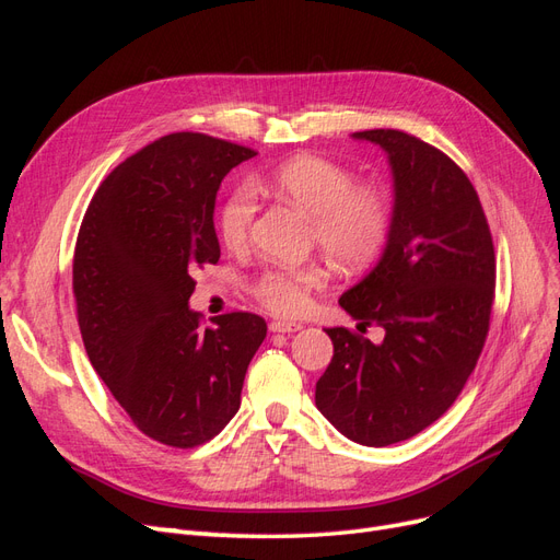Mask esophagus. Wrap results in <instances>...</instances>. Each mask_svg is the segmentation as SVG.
Instances as JSON below:
<instances>
[{
    "mask_svg": "<svg viewBox=\"0 0 560 560\" xmlns=\"http://www.w3.org/2000/svg\"><path fill=\"white\" fill-rule=\"evenodd\" d=\"M303 329L301 322H292V319H273L270 322V331H278V334H294Z\"/></svg>",
    "mask_w": 560,
    "mask_h": 560,
    "instance_id": "obj_1",
    "label": "esophagus"
}]
</instances>
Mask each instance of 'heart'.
Returning a JSON list of instances; mask_svg holds the SVG:
<instances>
[{"instance_id": "b5f03b06", "label": "heart", "mask_w": 560, "mask_h": 560, "mask_svg": "<svg viewBox=\"0 0 560 560\" xmlns=\"http://www.w3.org/2000/svg\"><path fill=\"white\" fill-rule=\"evenodd\" d=\"M292 208L311 217V238L346 268H358L378 257L389 226L393 202L378 184L354 182L346 165L322 156H296L278 165L257 184ZM257 214V196L241 184L219 212V235L229 249H243ZM327 284V270L315 261L299 266H268L254 280L252 292L266 308L294 315L308 306L313 290Z\"/></svg>"}]
</instances>
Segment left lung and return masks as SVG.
I'll return each mask as SVG.
<instances>
[{
	"label": "left lung",
	"instance_id": "8db88e82",
	"mask_svg": "<svg viewBox=\"0 0 560 560\" xmlns=\"http://www.w3.org/2000/svg\"><path fill=\"white\" fill-rule=\"evenodd\" d=\"M378 144L395 186L378 264L338 299L369 338L327 329L334 358L315 385L331 425L362 446L404 442L442 418L477 366L495 290V249L481 200L444 151L401 130L352 132Z\"/></svg>",
	"mask_w": 560,
	"mask_h": 560
}]
</instances>
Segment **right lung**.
I'll return each instance as SVG.
<instances>
[{"mask_svg": "<svg viewBox=\"0 0 560 560\" xmlns=\"http://www.w3.org/2000/svg\"><path fill=\"white\" fill-rule=\"evenodd\" d=\"M257 151L173 132L116 165L83 214L72 284L83 346L135 422L175 448L206 444L241 409L247 366L266 338L252 313L189 308L196 268L219 261L214 200Z\"/></svg>", "mask_w": 560, "mask_h": 560, "instance_id": "1", "label": "right lung"}]
</instances>
